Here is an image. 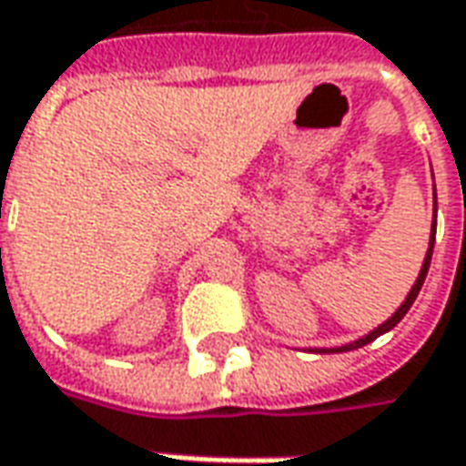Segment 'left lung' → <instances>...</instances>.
Listing matches in <instances>:
<instances>
[{
	"mask_svg": "<svg viewBox=\"0 0 466 466\" xmlns=\"http://www.w3.org/2000/svg\"><path fill=\"white\" fill-rule=\"evenodd\" d=\"M433 240H436V202H433V223H431V238H429V251H426V258H423V267H420V271H418V279H415V284L410 287V292H408V298H405V302H402L400 308L395 310V313L387 318L382 326H377L374 330H370L367 336H361V339H357V341L351 343H343V346H333V349H313V351H318V354H341V351H354V349H361V346H367V343H371L374 339H380L382 333H387V330H392V328L400 323L402 318H405V313L410 310V305L415 302V298H418V292H420V287H423V282H426V274H429V267H431V254H433Z\"/></svg>",
	"mask_w": 466,
	"mask_h": 466,
	"instance_id": "obj_1",
	"label": "left lung"
}]
</instances>
